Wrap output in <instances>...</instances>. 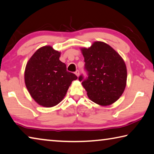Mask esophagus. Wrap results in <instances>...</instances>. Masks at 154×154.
Masks as SVG:
<instances>
[{"label":"esophagus","mask_w":154,"mask_h":154,"mask_svg":"<svg viewBox=\"0 0 154 154\" xmlns=\"http://www.w3.org/2000/svg\"><path fill=\"white\" fill-rule=\"evenodd\" d=\"M75 75H76L77 77H79V70H76V71H75Z\"/></svg>","instance_id":"esophagus-1"}]
</instances>
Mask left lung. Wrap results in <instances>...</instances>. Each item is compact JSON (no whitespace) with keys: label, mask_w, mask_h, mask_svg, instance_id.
Masks as SVG:
<instances>
[{"label":"left lung","mask_w":154,"mask_h":154,"mask_svg":"<svg viewBox=\"0 0 154 154\" xmlns=\"http://www.w3.org/2000/svg\"><path fill=\"white\" fill-rule=\"evenodd\" d=\"M88 77L79 80L88 98L101 106L116 102L123 93L127 82V68L121 56L103 42L97 41L89 48H81Z\"/></svg>","instance_id":"left-lung-1"}]
</instances>
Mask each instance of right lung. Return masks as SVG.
I'll return each mask as SVG.
<instances>
[{
    "label": "right lung",
    "instance_id": "obj_1",
    "mask_svg": "<svg viewBox=\"0 0 154 154\" xmlns=\"http://www.w3.org/2000/svg\"><path fill=\"white\" fill-rule=\"evenodd\" d=\"M61 53L51 46H42L29 60L24 70V82L31 97L40 106L57 105L77 77L66 70L60 60Z\"/></svg>",
    "mask_w": 154,
    "mask_h": 154
}]
</instances>
